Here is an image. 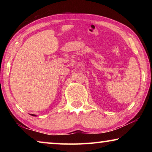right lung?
<instances>
[{
  "instance_id": "obj_1",
  "label": "right lung",
  "mask_w": 152,
  "mask_h": 152,
  "mask_svg": "<svg viewBox=\"0 0 152 152\" xmlns=\"http://www.w3.org/2000/svg\"><path fill=\"white\" fill-rule=\"evenodd\" d=\"M32 116H35V115H31Z\"/></svg>"
}]
</instances>
